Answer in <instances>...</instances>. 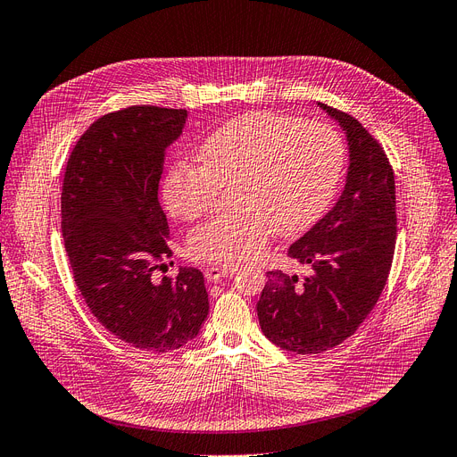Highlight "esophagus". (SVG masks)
Segmentation results:
<instances>
[{"label":"esophagus","mask_w":457,"mask_h":457,"mask_svg":"<svg viewBox=\"0 0 457 457\" xmlns=\"http://www.w3.org/2000/svg\"><path fill=\"white\" fill-rule=\"evenodd\" d=\"M235 273V269L231 267H211L205 271V277L209 282H220L226 277H231Z\"/></svg>","instance_id":"obj_1"}]
</instances>
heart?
<instances>
[{
    "mask_svg": "<svg viewBox=\"0 0 457 457\" xmlns=\"http://www.w3.org/2000/svg\"><path fill=\"white\" fill-rule=\"evenodd\" d=\"M199 163L179 162L163 182V203L179 220H197L229 190L233 212L188 235V256L214 265L254 258L275 229L292 237L311 228L339 182L345 145L324 122L280 112H248L218 128L199 148Z\"/></svg>",
    "mask_w": 457,
    "mask_h": 457,
    "instance_id": "b5f03b06",
    "label": "heart"
}]
</instances>
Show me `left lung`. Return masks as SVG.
<instances>
[{
	"label": "left lung",
	"mask_w": 457,
	"mask_h": 457,
	"mask_svg": "<svg viewBox=\"0 0 457 457\" xmlns=\"http://www.w3.org/2000/svg\"><path fill=\"white\" fill-rule=\"evenodd\" d=\"M320 107L346 131V186L288 250L311 275L269 271L256 305L263 335L294 353L326 352L356 333L387 282L397 239L395 177L382 145L352 114Z\"/></svg>",
	"instance_id": "left-lung-1"
}]
</instances>
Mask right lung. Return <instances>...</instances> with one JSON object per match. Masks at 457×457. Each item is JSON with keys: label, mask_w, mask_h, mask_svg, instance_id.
I'll list each match as a JSON object with an SVG mask.
<instances>
[{"label": "right lung", "mask_w": 457, "mask_h": 457, "mask_svg": "<svg viewBox=\"0 0 457 457\" xmlns=\"http://www.w3.org/2000/svg\"><path fill=\"white\" fill-rule=\"evenodd\" d=\"M186 116L154 105L104 114L80 135L63 173L62 233L77 288L116 339L152 353L195 339L209 314L199 269L152 280L173 256L158 186Z\"/></svg>", "instance_id": "add662e5"}]
</instances>
